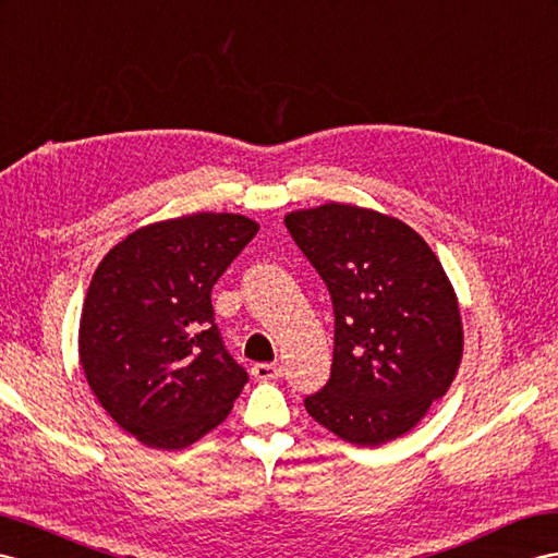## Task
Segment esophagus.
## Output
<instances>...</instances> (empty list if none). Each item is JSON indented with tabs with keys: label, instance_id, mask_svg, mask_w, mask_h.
Returning a JSON list of instances; mask_svg holds the SVG:
<instances>
[{
	"label": "esophagus",
	"instance_id": "34e87169",
	"mask_svg": "<svg viewBox=\"0 0 558 558\" xmlns=\"http://www.w3.org/2000/svg\"><path fill=\"white\" fill-rule=\"evenodd\" d=\"M252 375L256 379H262V381H274V379H278L282 375V367L276 365V363H256L252 367Z\"/></svg>",
	"mask_w": 558,
	"mask_h": 558
}]
</instances>
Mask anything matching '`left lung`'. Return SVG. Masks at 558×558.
<instances>
[{
	"label": "left lung",
	"mask_w": 558,
	"mask_h": 558,
	"mask_svg": "<svg viewBox=\"0 0 558 558\" xmlns=\"http://www.w3.org/2000/svg\"><path fill=\"white\" fill-rule=\"evenodd\" d=\"M335 306L332 373L308 415L351 446L401 438L460 369V302L438 256L401 219L344 203L284 214Z\"/></svg>",
	"instance_id": "obj_1"
}]
</instances>
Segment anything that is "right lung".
<instances>
[{
    "label": "right lung",
    "instance_id": "obj_1",
    "mask_svg": "<svg viewBox=\"0 0 558 558\" xmlns=\"http://www.w3.org/2000/svg\"><path fill=\"white\" fill-rule=\"evenodd\" d=\"M259 231L245 214L197 211L126 235L94 270L80 365L126 434L183 450L217 428L247 384L214 325L211 288Z\"/></svg>",
    "mask_w": 558,
    "mask_h": 558
}]
</instances>
